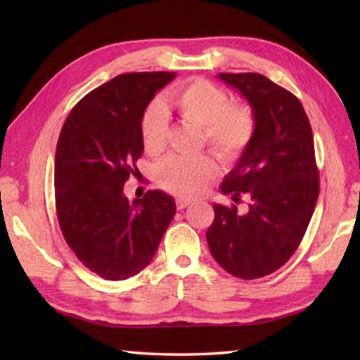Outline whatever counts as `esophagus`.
<instances>
[{"instance_id": "esophagus-1", "label": "esophagus", "mask_w": 360, "mask_h": 360, "mask_svg": "<svg viewBox=\"0 0 360 360\" xmlns=\"http://www.w3.org/2000/svg\"><path fill=\"white\" fill-rule=\"evenodd\" d=\"M190 204H192V200H188V198H178V200H176V207H178V210L186 209Z\"/></svg>"}]
</instances>
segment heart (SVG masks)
<instances>
[{
  "mask_svg": "<svg viewBox=\"0 0 360 360\" xmlns=\"http://www.w3.org/2000/svg\"><path fill=\"white\" fill-rule=\"evenodd\" d=\"M168 102L182 120L201 127L202 142L226 162L240 159L254 141L257 117L248 103H231L223 88L204 79H193L176 88ZM143 148L158 155L167 145L168 116L164 103L151 102L141 120ZM218 174L217 162L209 155L193 158L170 156L156 168L158 184L168 192L195 196Z\"/></svg>",
  "mask_w": 360,
  "mask_h": 360,
  "instance_id": "obj_1",
  "label": "heart"
}]
</instances>
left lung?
Here are the masks:
<instances>
[{
	"label": "left lung",
	"instance_id": "1",
	"mask_svg": "<svg viewBox=\"0 0 360 360\" xmlns=\"http://www.w3.org/2000/svg\"><path fill=\"white\" fill-rule=\"evenodd\" d=\"M246 98L257 117L254 141L221 192L250 196L246 213L213 204L207 231L213 258L229 274L254 280L275 272L300 244L319 198V170L309 119L300 101L257 72L218 74Z\"/></svg>",
	"mask_w": 360,
	"mask_h": 360
}]
</instances>
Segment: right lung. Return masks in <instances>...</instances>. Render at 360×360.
Masks as SVG:
<instances>
[{
    "mask_svg": "<svg viewBox=\"0 0 360 360\" xmlns=\"http://www.w3.org/2000/svg\"><path fill=\"white\" fill-rule=\"evenodd\" d=\"M176 72L122 74L74 106L56 151V205L62 233L80 262L105 280L147 267L176 213L174 200L148 190L128 201L124 186L142 156L141 120Z\"/></svg>",
    "mask_w": 360,
    "mask_h": 360,
    "instance_id": "right-lung-1",
    "label": "right lung"
}]
</instances>
